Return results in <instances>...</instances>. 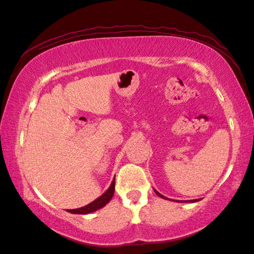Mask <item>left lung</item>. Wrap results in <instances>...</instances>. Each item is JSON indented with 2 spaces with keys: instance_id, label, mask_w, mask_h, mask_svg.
Returning <instances> with one entry per match:
<instances>
[{
  "instance_id": "1",
  "label": "left lung",
  "mask_w": 254,
  "mask_h": 254,
  "mask_svg": "<svg viewBox=\"0 0 254 254\" xmlns=\"http://www.w3.org/2000/svg\"><path fill=\"white\" fill-rule=\"evenodd\" d=\"M154 191H155V193L157 194V195L159 196V197H161V198H165V199H169V201H174V199H171V198H168V197H166V196H164L163 194H160L158 191H156L155 189H154ZM198 201H201V198H195V199H189V201H177L176 202H179V203H195V202H198Z\"/></svg>"
}]
</instances>
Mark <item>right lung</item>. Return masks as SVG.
Here are the masks:
<instances>
[{"mask_svg": "<svg viewBox=\"0 0 254 254\" xmlns=\"http://www.w3.org/2000/svg\"><path fill=\"white\" fill-rule=\"evenodd\" d=\"M116 178V176H115ZM113 193H115V179L112 180L110 187L107 189V191L101 194L99 197H97L95 201H93L91 203L85 205L83 207H79V208H75V209H67L68 213H72V214H89V213H93L96 212V210H98L100 208H102L104 206L110 202V199L113 196Z\"/></svg>", "mask_w": 254, "mask_h": 254, "instance_id": "1", "label": "right lung"}]
</instances>
